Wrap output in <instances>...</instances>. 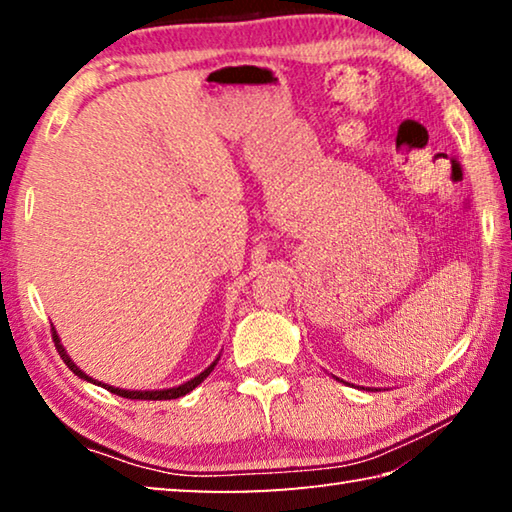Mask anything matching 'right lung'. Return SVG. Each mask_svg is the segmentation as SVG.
Wrapping results in <instances>:
<instances>
[{
    "instance_id": "add662e5",
    "label": "right lung",
    "mask_w": 512,
    "mask_h": 512,
    "mask_svg": "<svg viewBox=\"0 0 512 512\" xmlns=\"http://www.w3.org/2000/svg\"><path fill=\"white\" fill-rule=\"evenodd\" d=\"M51 336H54V343H56V350H58V354L60 357H63V361H65V366L74 372V375H79L81 379H88V381H94V379H90L88 375H85V372H81L79 368H76V363L67 357V352H65V348L63 345H60V339H58V334H56V329L51 327ZM214 366H216V361L212 363L210 368L207 370H203L201 375L198 377H194L192 381H187V384H183V386H176V388H167V391H121V388H115V386H108V384H99V381H94V384H99V386H103V388H108L110 393H115V395H119V397H128V400H176V397H183V395H187L189 391H194V388L201 384V381L210 375V372L214 370Z\"/></svg>"
}]
</instances>
